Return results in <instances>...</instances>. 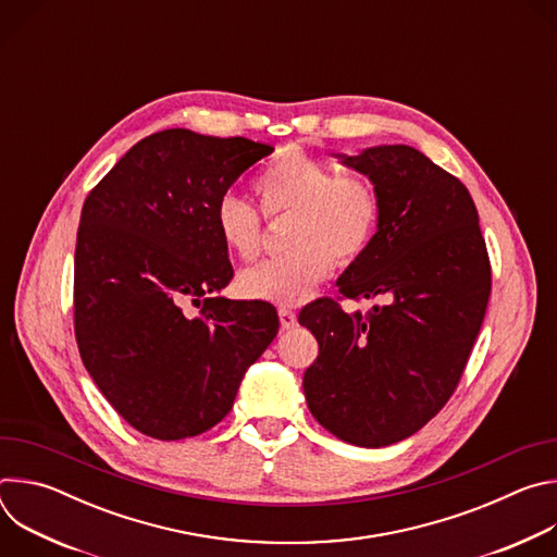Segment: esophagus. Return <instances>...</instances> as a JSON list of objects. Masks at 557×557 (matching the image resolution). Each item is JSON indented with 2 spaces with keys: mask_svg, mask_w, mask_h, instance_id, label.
<instances>
[{
  "mask_svg": "<svg viewBox=\"0 0 557 557\" xmlns=\"http://www.w3.org/2000/svg\"><path fill=\"white\" fill-rule=\"evenodd\" d=\"M280 324H282V329L284 331H288V329H295L297 326V314L293 312V310H288V308H280Z\"/></svg>",
  "mask_w": 557,
  "mask_h": 557,
  "instance_id": "esophagus-1",
  "label": "esophagus"
}]
</instances>
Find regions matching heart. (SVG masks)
I'll return each instance as SVG.
<instances>
[{
    "mask_svg": "<svg viewBox=\"0 0 557 557\" xmlns=\"http://www.w3.org/2000/svg\"><path fill=\"white\" fill-rule=\"evenodd\" d=\"M262 213L290 215L284 233L288 253L264 260L237 275V293L247 299L297 306L333 271L348 267L372 245L381 222L376 187L299 147L280 149L253 183ZM213 226L222 247L240 260H253L262 245V218L243 198L224 194L213 207Z\"/></svg>",
    "mask_w": 557,
    "mask_h": 557,
    "instance_id": "heart-1",
    "label": "heart"
}]
</instances>
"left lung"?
<instances>
[{
  "instance_id": "obj_1",
  "label": "left lung",
  "mask_w": 557,
  "mask_h": 557,
  "mask_svg": "<svg viewBox=\"0 0 557 557\" xmlns=\"http://www.w3.org/2000/svg\"><path fill=\"white\" fill-rule=\"evenodd\" d=\"M381 198L370 249L337 280L366 314L324 297L299 312L320 355L304 372L312 417L337 438L385 447L419 432L454 394L485 320L492 267L467 187L410 145L342 156Z\"/></svg>"
}]
</instances>
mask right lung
I'll use <instances>...</instances> for the list:
<instances>
[{
    "mask_svg": "<svg viewBox=\"0 0 557 557\" xmlns=\"http://www.w3.org/2000/svg\"><path fill=\"white\" fill-rule=\"evenodd\" d=\"M273 151L243 136L163 129L88 194L74 251V335L110 406L158 441L198 436L233 408L275 339L267 301L215 297L233 267L213 226L220 196ZM191 298L198 315L184 314Z\"/></svg>",
    "mask_w": 557,
    "mask_h": 557,
    "instance_id": "right-lung-1",
    "label": "right lung"
}]
</instances>
